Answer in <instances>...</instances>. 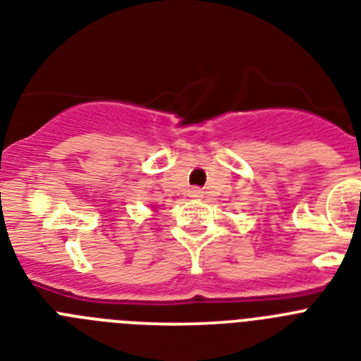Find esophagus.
Here are the masks:
<instances>
[{"label":"esophagus","mask_w":361,"mask_h":361,"mask_svg":"<svg viewBox=\"0 0 361 361\" xmlns=\"http://www.w3.org/2000/svg\"><path fill=\"white\" fill-rule=\"evenodd\" d=\"M189 196H190V198H202V196H204V192H202L200 189H190Z\"/></svg>","instance_id":"1"}]
</instances>
